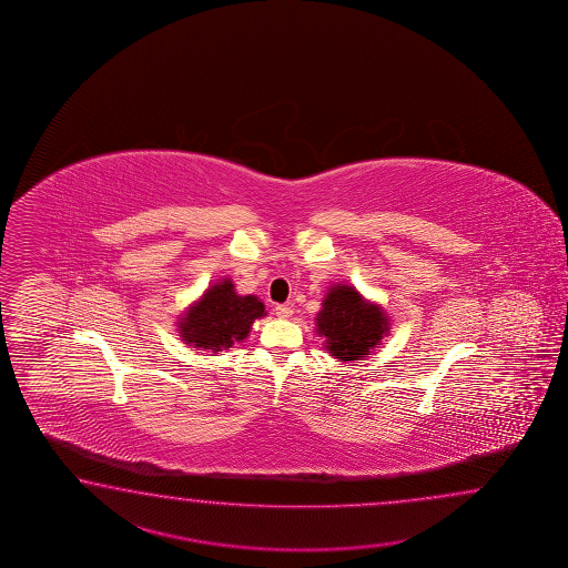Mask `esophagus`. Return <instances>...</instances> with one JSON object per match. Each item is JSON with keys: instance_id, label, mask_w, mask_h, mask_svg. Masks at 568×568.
<instances>
[{"instance_id": "obj_1", "label": "esophagus", "mask_w": 568, "mask_h": 568, "mask_svg": "<svg viewBox=\"0 0 568 568\" xmlns=\"http://www.w3.org/2000/svg\"><path fill=\"white\" fill-rule=\"evenodd\" d=\"M274 314L280 316V318H290V316H292V308H290L288 304H278V306L274 308Z\"/></svg>"}]
</instances>
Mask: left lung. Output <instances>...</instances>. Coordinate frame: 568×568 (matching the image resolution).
Returning <instances> with one entry per match:
<instances>
[{
	"label": "left lung",
	"instance_id": "1",
	"mask_svg": "<svg viewBox=\"0 0 568 568\" xmlns=\"http://www.w3.org/2000/svg\"><path fill=\"white\" fill-rule=\"evenodd\" d=\"M318 333L326 338V351L341 362H355L369 355L387 331L384 313L351 286L331 288L316 318Z\"/></svg>",
	"mask_w": 568,
	"mask_h": 568
}]
</instances>
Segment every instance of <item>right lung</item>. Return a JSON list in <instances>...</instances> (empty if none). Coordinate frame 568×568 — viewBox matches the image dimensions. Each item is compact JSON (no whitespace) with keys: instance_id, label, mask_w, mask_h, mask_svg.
<instances>
[{"instance_id":"right-lung-1","label":"right lung","mask_w":568,"mask_h":568,"mask_svg":"<svg viewBox=\"0 0 568 568\" xmlns=\"http://www.w3.org/2000/svg\"><path fill=\"white\" fill-rule=\"evenodd\" d=\"M264 316V304L255 296H237L233 284L219 282L206 290L203 301L182 318L181 337L199 349H230L247 337L255 318Z\"/></svg>"}]
</instances>
